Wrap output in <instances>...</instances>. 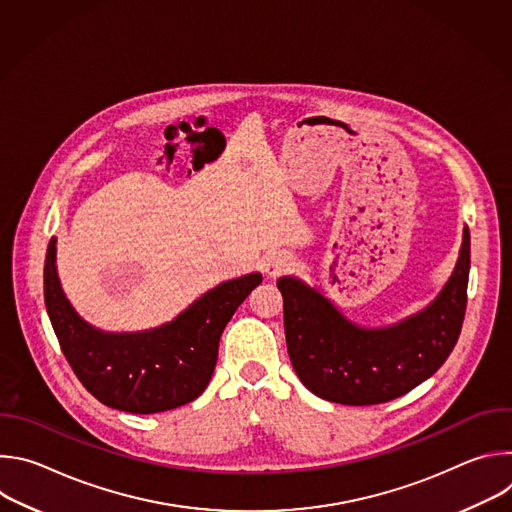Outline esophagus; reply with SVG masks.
Returning <instances> with one entry per match:
<instances>
[{"label": "esophagus", "mask_w": 512, "mask_h": 512, "mask_svg": "<svg viewBox=\"0 0 512 512\" xmlns=\"http://www.w3.org/2000/svg\"><path fill=\"white\" fill-rule=\"evenodd\" d=\"M294 265H296V259H294V255L287 253V251H277V253L269 255L263 263L265 273L271 275V277H277L281 273L291 271V267H294Z\"/></svg>", "instance_id": "obj_1"}]
</instances>
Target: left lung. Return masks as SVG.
Instances as JSON below:
<instances>
[{
    "label": "left lung",
    "instance_id": "left-lung-1",
    "mask_svg": "<svg viewBox=\"0 0 512 512\" xmlns=\"http://www.w3.org/2000/svg\"><path fill=\"white\" fill-rule=\"evenodd\" d=\"M470 231L456 269L425 310L393 326L362 328L344 318L318 289L281 277L283 326L289 360L314 395L342 405L397 399L442 367L454 350L466 314Z\"/></svg>",
    "mask_w": 512,
    "mask_h": 512
}]
</instances>
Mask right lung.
Returning <instances> with one entry per match:
<instances>
[{
  "instance_id": "obj_1",
  "label": "right lung",
  "mask_w": 512,
  "mask_h": 512,
  "mask_svg": "<svg viewBox=\"0 0 512 512\" xmlns=\"http://www.w3.org/2000/svg\"><path fill=\"white\" fill-rule=\"evenodd\" d=\"M261 273L223 281L172 322L143 332H103L66 300L56 273V239L44 263V302L58 344L83 387L103 405L127 413H160L194 401L206 389L218 340Z\"/></svg>"
}]
</instances>
